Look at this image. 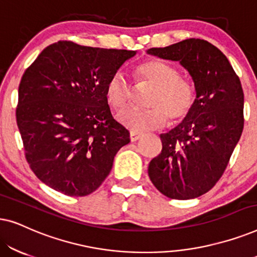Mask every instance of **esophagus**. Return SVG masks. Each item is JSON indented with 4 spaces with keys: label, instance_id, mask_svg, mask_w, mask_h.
I'll use <instances>...</instances> for the list:
<instances>
[{
    "label": "esophagus",
    "instance_id": "obj_1",
    "mask_svg": "<svg viewBox=\"0 0 257 257\" xmlns=\"http://www.w3.org/2000/svg\"><path fill=\"white\" fill-rule=\"evenodd\" d=\"M142 136H143L142 133L131 131V133H130V139H131V142H137V140H139L140 138H142Z\"/></svg>",
    "mask_w": 257,
    "mask_h": 257
}]
</instances>
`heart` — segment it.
<instances>
[{
	"label": "heart",
	"instance_id": "b5f03b06",
	"mask_svg": "<svg viewBox=\"0 0 257 257\" xmlns=\"http://www.w3.org/2000/svg\"><path fill=\"white\" fill-rule=\"evenodd\" d=\"M137 78L154 89L147 98V108L131 107L118 114V120L133 132L160 128L167 118L172 122L188 117L196 101V89L182 78L175 66L158 59H147L136 68ZM131 86L124 73H112L105 85V98L113 110L120 111L131 103Z\"/></svg>",
	"mask_w": 257,
	"mask_h": 257
}]
</instances>
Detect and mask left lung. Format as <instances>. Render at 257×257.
<instances>
[{"instance_id":"1","label":"left lung","mask_w":257,"mask_h":257,"mask_svg":"<svg viewBox=\"0 0 257 257\" xmlns=\"http://www.w3.org/2000/svg\"><path fill=\"white\" fill-rule=\"evenodd\" d=\"M147 52L180 62L196 89V101L188 117L160 136L163 150L151 160L149 177L167 198H198L222 177L243 131L240 78L226 56L205 40L189 38Z\"/></svg>"}]
</instances>
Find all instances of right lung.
Here are the masks:
<instances>
[{
	"mask_svg": "<svg viewBox=\"0 0 257 257\" xmlns=\"http://www.w3.org/2000/svg\"><path fill=\"white\" fill-rule=\"evenodd\" d=\"M135 55L59 41L24 71L16 121L28 164L49 187L85 196L106 179L130 132L112 117L105 85Z\"/></svg>",
	"mask_w": 257,
	"mask_h": 257,
	"instance_id": "obj_1",
	"label": "right lung"
}]
</instances>
